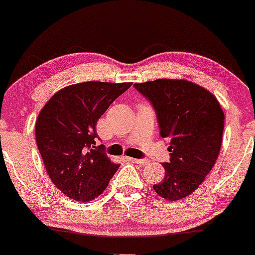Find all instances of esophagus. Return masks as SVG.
<instances>
[{
    "mask_svg": "<svg viewBox=\"0 0 255 255\" xmlns=\"http://www.w3.org/2000/svg\"><path fill=\"white\" fill-rule=\"evenodd\" d=\"M127 159L128 161H130V162H133V163H135V164H146V163H149V161H147V159H139V158H132V157H127Z\"/></svg>",
    "mask_w": 255,
    "mask_h": 255,
    "instance_id": "obj_1",
    "label": "esophagus"
}]
</instances>
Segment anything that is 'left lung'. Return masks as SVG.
I'll use <instances>...</instances> for the list:
<instances>
[{
    "instance_id": "left-lung-1",
    "label": "left lung",
    "mask_w": 255,
    "mask_h": 255,
    "mask_svg": "<svg viewBox=\"0 0 255 255\" xmlns=\"http://www.w3.org/2000/svg\"><path fill=\"white\" fill-rule=\"evenodd\" d=\"M134 87L150 100L162 138L168 139L170 161L164 178L153 185L158 196L178 201L203 183L217 162L225 115L208 89L186 80L158 78Z\"/></svg>"
}]
</instances>
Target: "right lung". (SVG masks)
Masks as SVG:
<instances>
[{
  "label": "right lung",
  "mask_w": 255,
  "mask_h": 255,
  "mask_svg": "<svg viewBox=\"0 0 255 255\" xmlns=\"http://www.w3.org/2000/svg\"><path fill=\"white\" fill-rule=\"evenodd\" d=\"M130 86L89 81L64 87L38 114L35 134L44 167L52 183L72 200L97 198L119 169L96 146L97 122Z\"/></svg>",
  "instance_id": "right-lung-1"
}]
</instances>
